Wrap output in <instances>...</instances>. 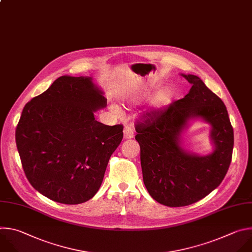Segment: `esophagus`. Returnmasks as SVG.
I'll return each instance as SVG.
<instances>
[{"label":"esophagus","mask_w":252,"mask_h":252,"mask_svg":"<svg viewBox=\"0 0 252 252\" xmlns=\"http://www.w3.org/2000/svg\"><path fill=\"white\" fill-rule=\"evenodd\" d=\"M123 132L125 139H131L134 137V129L131 125H125Z\"/></svg>","instance_id":"1"}]
</instances>
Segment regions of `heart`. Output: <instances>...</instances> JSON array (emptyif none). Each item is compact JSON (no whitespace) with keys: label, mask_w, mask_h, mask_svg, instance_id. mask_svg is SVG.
Here are the masks:
<instances>
[{"label":"heart","mask_w":252,"mask_h":252,"mask_svg":"<svg viewBox=\"0 0 252 252\" xmlns=\"http://www.w3.org/2000/svg\"><path fill=\"white\" fill-rule=\"evenodd\" d=\"M167 99H168V94H167L166 92L161 93V94L158 96V102H159V103H164V102L167 101ZM113 110H114V112L117 113V114L120 113V110H119V108H118L117 106H113Z\"/></svg>","instance_id":"heart-1"}]
</instances>
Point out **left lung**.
I'll use <instances>...</instances> for the list:
<instances>
[{
    "instance_id": "obj_1",
    "label": "left lung",
    "mask_w": 252,
    "mask_h": 252,
    "mask_svg": "<svg viewBox=\"0 0 252 252\" xmlns=\"http://www.w3.org/2000/svg\"><path fill=\"white\" fill-rule=\"evenodd\" d=\"M183 76L191 84L189 93L166 107L143 113L135 124L145 187L158 203L173 208L196 203L218 188L233 149V128L222 100L199 77ZM193 117L213 126L216 149L211 156H191L179 147L180 132Z\"/></svg>"
}]
</instances>
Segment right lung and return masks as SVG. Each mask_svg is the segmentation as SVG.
Returning a JSON list of instances; mask_svg holds the SVG:
<instances>
[{
    "label": "right lung",
    "instance_id": "add662e5",
    "mask_svg": "<svg viewBox=\"0 0 252 252\" xmlns=\"http://www.w3.org/2000/svg\"><path fill=\"white\" fill-rule=\"evenodd\" d=\"M106 99L91 77L61 76L23 109L16 143L30 184L55 202L77 205L94 196L123 125L95 120Z\"/></svg>",
    "mask_w": 252,
    "mask_h": 252
}]
</instances>
